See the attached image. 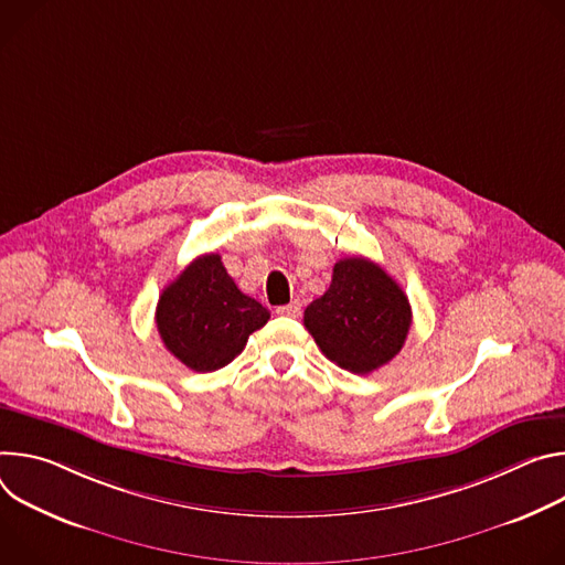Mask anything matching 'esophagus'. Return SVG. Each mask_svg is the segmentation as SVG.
Listing matches in <instances>:
<instances>
[{"instance_id":"1","label":"esophagus","mask_w":565,"mask_h":565,"mask_svg":"<svg viewBox=\"0 0 565 565\" xmlns=\"http://www.w3.org/2000/svg\"><path fill=\"white\" fill-rule=\"evenodd\" d=\"M278 317H287V319H298L300 317V302L291 300L289 305H282L276 309Z\"/></svg>"}]
</instances>
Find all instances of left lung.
<instances>
[{"mask_svg":"<svg viewBox=\"0 0 565 565\" xmlns=\"http://www.w3.org/2000/svg\"><path fill=\"white\" fill-rule=\"evenodd\" d=\"M302 321L330 361L367 374L404 348L413 311L402 287L377 263L354 256L334 265L330 289L307 305Z\"/></svg>","mask_w":565,"mask_h":565,"instance_id":"obj_1","label":"left lung"}]
</instances>
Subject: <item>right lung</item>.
<instances>
[{
    "mask_svg": "<svg viewBox=\"0 0 565 565\" xmlns=\"http://www.w3.org/2000/svg\"><path fill=\"white\" fill-rule=\"evenodd\" d=\"M267 321L269 309L237 289L217 254L195 258L157 302L163 345L195 372L231 363Z\"/></svg>",
    "mask_w": 565,
    "mask_h": 565,
    "instance_id": "1",
    "label": "right lung"
}]
</instances>
